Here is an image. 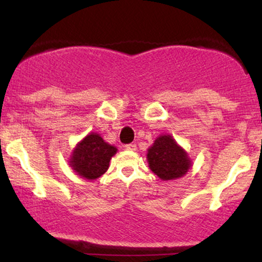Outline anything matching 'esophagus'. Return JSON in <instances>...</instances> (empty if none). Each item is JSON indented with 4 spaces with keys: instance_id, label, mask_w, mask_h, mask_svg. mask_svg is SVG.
I'll use <instances>...</instances> for the list:
<instances>
[{
    "instance_id": "34e87169",
    "label": "esophagus",
    "mask_w": 262,
    "mask_h": 262,
    "mask_svg": "<svg viewBox=\"0 0 262 262\" xmlns=\"http://www.w3.org/2000/svg\"><path fill=\"white\" fill-rule=\"evenodd\" d=\"M125 149H126V150H132V151H134V150L137 149V145H136L135 143H130V144L125 145Z\"/></svg>"
}]
</instances>
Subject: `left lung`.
I'll use <instances>...</instances> for the list:
<instances>
[{"label":"left lung","instance_id":"obj_1","mask_svg":"<svg viewBox=\"0 0 262 262\" xmlns=\"http://www.w3.org/2000/svg\"><path fill=\"white\" fill-rule=\"evenodd\" d=\"M149 167L162 180L181 178L191 167L187 154L170 136H160L148 151Z\"/></svg>","mask_w":262,"mask_h":262}]
</instances>
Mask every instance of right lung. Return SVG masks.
<instances>
[{
    "mask_svg": "<svg viewBox=\"0 0 262 262\" xmlns=\"http://www.w3.org/2000/svg\"><path fill=\"white\" fill-rule=\"evenodd\" d=\"M117 152L114 146L107 144L99 135L91 134L74 150L71 167L85 179H96L108 169L110 160Z\"/></svg>",
    "mask_w": 262,
    "mask_h": 262,
    "instance_id": "add662e5",
    "label": "right lung"
}]
</instances>
